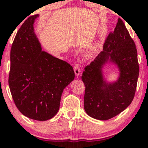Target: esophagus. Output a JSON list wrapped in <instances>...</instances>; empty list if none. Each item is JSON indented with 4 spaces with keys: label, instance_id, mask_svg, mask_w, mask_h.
<instances>
[{
    "label": "esophagus",
    "instance_id": "1",
    "mask_svg": "<svg viewBox=\"0 0 148 148\" xmlns=\"http://www.w3.org/2000/svg\"><path fill=\"white\" fill-rule=\"evenodd\" d=\"M74 73H75V75L76 76H79L80 74V67L78 64H76L74 67Z\"/></svg>",
    "mask_w": 148,
    "mask_h": 148
}]
</instances>
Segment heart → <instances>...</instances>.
Masks as SVG:
<instances>
[{
	"label": "heart",
	"mask_w": 148,
	"mask_h": 148,
	"mask_svg": "<svg viewBox=\"0 0 148 148\" xmlns=\"http://www.w3.org/2000/svg\"><path fill=\"white\" fill-rule=\"evenodd\" d=\"M95 52H96V48H94V49H92V50L90 51V52L89 55H90V56L93 55V54H95Z\"/></svg>",
	"instance_id": "obj_1"
}]
</instances>
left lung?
Instances as JSON below:
<instances>
[{
	"label": "left lung",
	"mask_w": 148,
	"mask_h": 148,
	"mask_svg": "<svg viewBox=\"0 0 148 148\" xmlns=\"http://www.w3.org/2000/svg\"><path fill=\"white\" fill-rule=\"evenodd\" d=\"M107 64L116 66L119 76L116 81L107 82L103 68ZM139 65L135 43L121 18L114 31L109 34L103 51L81 76L85 85L84 109L92 118L109 120L130 105L135 95Z\"/></svg>",
	"instance_id": "8db88e82"
}]
</instances>
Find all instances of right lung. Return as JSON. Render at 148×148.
I'll return each mask as SVG.
<instances>
[{
	"label": "right lung",
	"instance_id": "add662e5",
	"mask_svg": "<svg viewBox=\"0 0 148 148\" xmlns=\"http://www.w3.org/2000/svg\"><path fill=\"white\" fill-rule=\"evenodd\" d=\"M38 16L27 18L15 36L8 82L15 105L22 114L45 121L56 115L62 92L75 75L69 63L42 51L34 31Z\"/></svg>",
	"mask_w": 148,
	"mask_h": 148
}]
</instances>
